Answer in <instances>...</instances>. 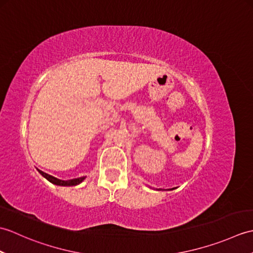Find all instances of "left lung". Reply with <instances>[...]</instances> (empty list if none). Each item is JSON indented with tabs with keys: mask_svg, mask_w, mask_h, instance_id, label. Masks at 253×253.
<instances>
[{
	"mask_svg": "<svg viewBox=\"0 0 253 253\" xmlns=\"http://www.w3.org/2000/svg\"><path fill=\"white\" fill-rule=\"evenodd\" d=\"M171 189H174V188H171Z\"/></svg>",
	"mask_w": 253,
	"mask_h": 253,
	"instance_id": "1",
	"label": "left lung"
}]
</instances>
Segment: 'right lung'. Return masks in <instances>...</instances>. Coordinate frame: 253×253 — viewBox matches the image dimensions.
Returning a JSON list of instances; mask_svg holds the SVG:
<instances>
[{
	"instance_id": "right-lung-1",
	"label": "right lung",
	"mask_w": 253,
	"mask_h": 253,
	"mask_svg": "<svg viewBox=\"0 0 253 253\" xmlns=\"http://www.w3.org/2000/svg\"><path fill=\"white\" fill-rule=\"evenodd\" d=\"M38 171H39V173L43 176L44 178H46L50 182H52V184L57 185V186H76V185H79L80 182H83L85 178V177H79V178H74V179H69V180H61V179L56 178V177H53L40 169H38Z\"/></svg>"
}]
</instances>
